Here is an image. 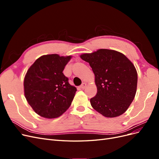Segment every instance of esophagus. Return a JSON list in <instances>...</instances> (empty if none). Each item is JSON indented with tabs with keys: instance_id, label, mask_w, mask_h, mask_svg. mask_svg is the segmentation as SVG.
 Listing matches in <instances>:
<instances>
[{
	"instance_id": "34e87169",
	"label": "esophagus",
	"mask_w": 159,
	"mask_h": 159,
	"mask_svg": "<svg viewBox=\"0 0 159 159\" xmlns=\"http://www.w3.org/2000/svg\"><path fill=\"white\" fill-rule=\"evenodd\" d=\"M86 85H87V84H86V83H83L82 84H81V85H80V88L84 89V88L86 87Z\"/></svg>"
}]
</instances>
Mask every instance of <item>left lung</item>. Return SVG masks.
I'll return each mask as SVG.
<instances>
[{
  "instance_id": "1",
  "label": "left lung",
  "mask_w": 159,
  "mask_h": 159,
  "mask_svg": "<svg viewBox=\"0 0 159 159\" xmlns=\"http://www.w3.org/2000/svg\"><path fill=\"white\" fill-rule=\"evenodd\" d=\"M95 75L98 92L90 99L92 107L106 117H116L126 111L137 91L135 67L121 52L99 49L80 55Z\"/></svg>"
}]
</instances>
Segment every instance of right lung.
<instances>
[{
    "label": "right lung",
    "mask_w": 159,
    "mask_h": 159,
    "mask_svg": "<svg viewBox=\"0 0 159 159\" xmlns=\"http://www.w3.org/2000/svg\"><path fill=\"white\" fill-rule=\"evenodd\" d=\"M71 56L44 55L28 70L24 80L27 102L40 116L57 118L71 104L77 89L68 82L63 71Z\"/></svg>",
    "instance_id": "obj_1"
}]
</instances>
